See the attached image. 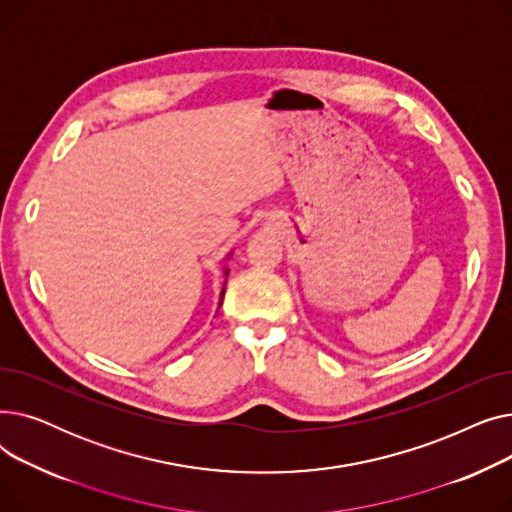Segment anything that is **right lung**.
Segmentation results:
<instances>
[{
  "label": "right lung",
  "mask_w": 512,
  "mask_h": 512,
  "mask_svg": "<svg viewBox=\"0 0 512 512\" xmlns=\"http://www.w3.org/2000/svg\"><path fill=\"white\" fill-rule=\"evenodd\" d=\"M232 257V251L224 257V261H228ZM228 274H230V270H228V267L224 265V286H222V292H220V307H222V301H224V292H226V278H228Z\"/></svg>",
  "instance_id": "1"
}]
</instances>
